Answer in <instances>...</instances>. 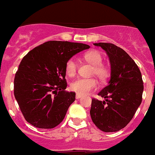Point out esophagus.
<instances>
[{
    "mask_svg": "<svg viewBox=\"0 0 155 155\" xmlns=\"http://www.w3.org/2000/svg\"><path fill=\"white\" fill-rule=\"evenodd\" d=\"M81 97H82V95H80V94H76V95H75V97H76V99H80V98H81Z\"/></svg>",
    "mask_w": 155,
    "mask_h": 155,
    "instance_id": "obj_1",
    "label": "esophagus"
}]
</instances>
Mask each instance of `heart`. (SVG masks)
Wrapping results in <instances>:
<instances>
[{
  "label": "heart",
  "instance_id": "heart-1",
  "mask_svg": "<svg viewBox=\"0 0 155 155\" xmlns=\"http://www.w3.org/2000/svg\"><path fill=\"white\" fill-rule=\"evenodd\" d=\"M84 58L94 65L92 74L95 75L100 80H105L108 76L107 68L102 64V56L97 50H90L84 54ZM78 61L75 58L68 60L65 64V71L68 76H74L77 70ZM97 82L94 78H81L75 80L71 84V89L78 94L86 95L97 89Z\"/></svg>",
  "mask_w": 155,
  "mask_h": 155
}]
</instances>
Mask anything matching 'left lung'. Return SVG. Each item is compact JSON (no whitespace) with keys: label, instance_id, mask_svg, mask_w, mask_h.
<instances>
[{"label":"left lung","instance_id":"obj_1","mask_svg":"<svg viewBox=\"0 0 155 155\" xmlns=\"http://www.w3.org/2000/svg\"><path fill=\"white\" fill-rule=\"evenodd\" d=\"M110 63V79L98 93L104 101L92 99L91 117L94 124L105 132L124 128L132 119L142 102L143 83L140 70L121 48L112 43L99 42Z\"/></svg>","mask_w":155,"mask_h":155}]
</instances>
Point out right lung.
Instances as JSON below:
<instances>
[{
    "instance_id": "right-lung-1",
    "label": "right lung",
    "mask_w": 155,
    "mask_h": 155,
    "mask_svg": "<svg viewBox=\"0 0 155 155\" xmlns=\"http://www.w3.org/2000/svg\"><path fill=\"white\" fill-rule=\"evenodd\" d=\"M89 48L78 42L49 41L23 58L15 75L14 95L28 123L49 129L63 120L75 99V93L64 91L66 62Z\"/></svg>"
}]
</instances>
